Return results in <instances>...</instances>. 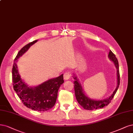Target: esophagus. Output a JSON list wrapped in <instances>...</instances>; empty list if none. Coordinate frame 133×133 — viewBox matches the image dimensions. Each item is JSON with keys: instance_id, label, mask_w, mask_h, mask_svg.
Masks as SVG:
<instances>
[{"instance_id": "obj_1", "label": "esophagus", "mask_w": 133, "mask_h": 133, "mask_svg": "<svg viewBox=\"0 0 133 133\" xmlns=\"http://www.w3.org/2000/svg\"><path fill=\"white\" fill-rule=\"evenodd\" d=\"M70 76H71V75L70 73L66 72L64 73V79L65 80H69L70 78Z\"/></svg>"}]
</instances>
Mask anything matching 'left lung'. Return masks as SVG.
<instances>
[{
    "label": "left lung",
    "mask_w": 133,
    "mask_h": 133,
    "mask_svg": "<svg viewBox=\"0 0 133 133\" xmlns=\"http://www.w3.org/2000/svg\"><path fill=\"white\" fill-rule=\"evenodd\" d=\"M108 57L109 59L112 60L117 69V86L113 92L112 95L108 98L104 99L103 100L101 101H95L92 100L90 98H88L87 96L85 95L83 91H82L81 85L79 82L78 80H77L76 77H74L75 80L74 82V90H75V97L77 101V102L81 105V106L83 107L86 110H94V109H99L104 107V106H107L108 104L111 102V100L113 98L114 95H115L117 91L119 88V86L120 84V74L119 71V64L118 59L116 58L115 54H114L110 50V51L108 54Z\"/></svg>",
    "instance_id": "8db88e82"
}]
</instances>
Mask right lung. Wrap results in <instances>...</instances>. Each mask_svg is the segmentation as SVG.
Listing matches in <instances>:
<instances>
[{
	"label": "right lung",
	"mask_w": 133,
	"mask_h": 133,
	"mask_svg": "<svg viewBox=\"0 0 133 133\" xmlns=\"http://www.w3.org/2000/svg\"><path fill=\"white\" fill-rule=\"evenodd\" d=\"M37 41L25 45L18 52L12 66V81L14 89L25 106L32 110L44 112L51 109L56 103L58 89L64 83L63 74L34 88L28 87L22 80L17 70V60Z\"/></svg>",
	"instance_id": "obj_1"
}]
</instances>
